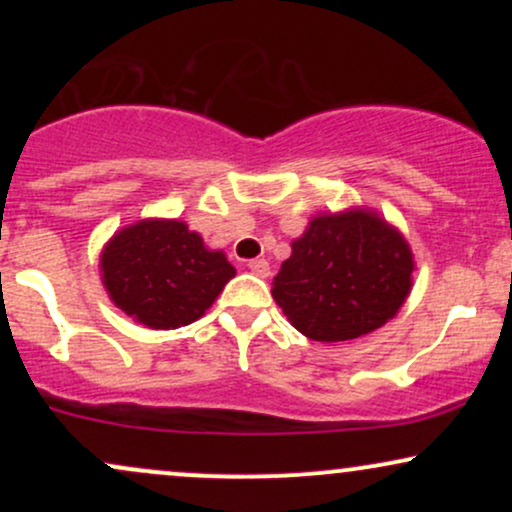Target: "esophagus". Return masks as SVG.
Listing matches in <instances>:
<instances>
[{
    "label": "esophagus",
    "instance_id": "34e87169",
    "mask_svg": "<svg viewBox=\"0 0 512 512\" xmlns=\"http://www.w3.org/2000/svg\"><path fill=\"white\" fill-rule=\"evenodd\" d=\"M248 267H250L252 274L262 276V279H267V276H269V262L267 260H250Z\"/></svg>",
    "mask_w": 512,
    "mask_h": 512
}]
</instances>
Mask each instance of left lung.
<instances>
[{"mask_svg":"<svg viewBox=\"0 0 512 512\" xmlns=\"http://www.w3.org/2000/svg\"><path fill=\"white\" fill-rule=\"evenodd\" d=\"M411 272L409 243L378 214H322L291 243L272 296L308 339L346 342L397 315L411 291Z\"/></svg>","mask_w":512,"mask_h":512,"instance_id":"obj_1","label":"left lung"}]
</instances>
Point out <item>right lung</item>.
I'll return each instance as SVG.
<instances>
[{
  "label": "right lung",
  "instance_id": "add662e5",
  "mask_svg": "<svg viewBox=\"0 0 512 512\" xmlns=\"http://www.w3.org/2000/svg\"><path fill=\"white\" fill-rule=\"evenodd\" d=\"M103 286L122 313L151 330L199 320L236 276L221 250L178 219H144L122 228L101 255Z\"/></svg>",
  "mask_w": 512,
  "mask_h": 512
}]
</instances>
